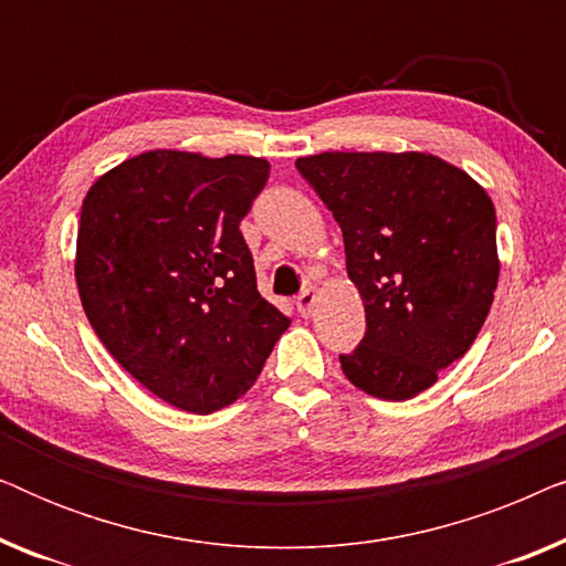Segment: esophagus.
Returning <instances> with one entry per match:
<instances>
[{"mask_svg": "<svg viewBox=\"0 0 566 566\" xmlns=\"http://www.w3.org/2000/svg\"><path fill=\"white\" fill-rule=\"evenodd\" d=\"M314 304H316V291H314V289L301 291V296L296 298L298 314H301V316H312V312H314Z\"/></svg>", "mask_w": 566, "mask_h": 566, "instance_id": "34e87169", "label": "esophagus"}]
</instances>
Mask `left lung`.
<instances>
[{
    "instance_id": "left-lung-1",
    "label": "left lung",
    "mask_w": 566,
    "mask_h": 566,
    "mask_svg": "<svg viewBox=\"0 0 566 566\" xmlns=\"http://www.w3.org/2000/svg\"><path fill=\"white\" fill-rule=\"evenodd\" d=\"M343 229L366 337L339 355L370 397L405 401L467 355L497 289V216L486 192L432 154L324 151L296 159Z\"/></svg>"
}]
</instances>
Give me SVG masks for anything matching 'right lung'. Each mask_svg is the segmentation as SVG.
I'll list each match as a JSON object with an SVG mask.
<instances>
[{
	"instance_id": "obj_1",
	"label": "right lung",
	"mask_w": 566,
	"mask_h": 566,
	"mask_svg": "<svg viewBox=\"0 0 566 566\" xmlns=\"http://www.w3.org/2000/svg\"><path fill=\"white\" fill-rule=\"evenodd\" d=\"M270 165L229 154L146 151L92 185L76 234V285L107 353L192 415L254 384L289 316L260 296L239 223Z\"/></svg>"
}]
</instances>
